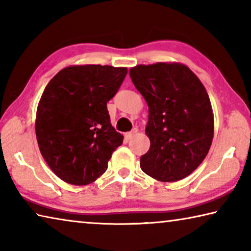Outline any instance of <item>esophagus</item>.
I'll use <instances>...</instances> for the list:
<instances>
[{
    "instance_id": "34e87169",
    "label": "esophagus",
    "mask_w": 251,
    "mask_h": 251,
    "mask_svg": "<svg viewBox=\"0 0 251 251\" xmlns=\"http://www.w3.org/2000/svg\"><path fill=\"white\" fill-rule=\"evenodd\" d=\"M138 133V129L137 128H134L133 130H130V131H128V133H126L125 134V137H126V139L127 141H129L130 138H133L134 136Z\"/></svg>"
}]
</instances>
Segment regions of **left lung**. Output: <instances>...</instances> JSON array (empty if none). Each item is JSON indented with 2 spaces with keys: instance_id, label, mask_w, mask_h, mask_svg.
<instances>
[{
  "instance_id": "obj_1",
  "label": "left lung",
  "mask_w": 251,
  "mask_h": 251,
  "mask_svg": "<svg viewBox=\"0 0 251 251\" xmlns=\"http://www.w3.org/2000/svg\"><path fill=\"white\" fill-rule=\"evenodd\" d=\"M129 76L148 105L151 147L141 157V168L159 181L180 180L202 163L214 137L206 88L179 63L137 65Z\"/></svg>"
}]
</instances>
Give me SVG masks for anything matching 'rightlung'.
<instances>
[{
    "label": "right lung",
    "instance_id": "obj_1",
    "mask_svg": "<svg viewBox=\"0 0 251 251\" xmlns=\"http://www.w3.org/2000/svg\"><path fill=\"white\" fill-rule=\"evenodd\" d=\"M126 74V67L69 66L45 87L37 106L36 139L43 158L62 180L87 185L106 172L124 138L110 124L107 101Z\"/></svg>",
    "mask_w": 251,
    "mask_h": 251
}]
</instances>
